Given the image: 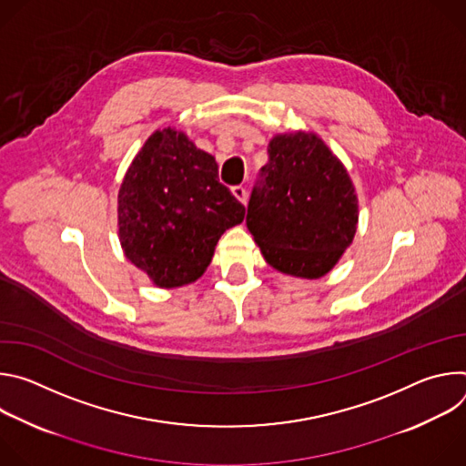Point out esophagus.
Returning <instances> with one entry per match:
<instances>
[{"instance_id": "34e87169", "label": "esophagus", "mask_w": 466, "mask_h": 466, "mask_svg": "<svg viewBox=\"0 0 466 466\" xmlns=\"http://www.w3.org/2000/svg\"><path fill=\"white\" fill-rule=\"evenodd\" d=\"M232 193L241 205H247V191L243 186H232Z\"/></svg>"}]
</instances>
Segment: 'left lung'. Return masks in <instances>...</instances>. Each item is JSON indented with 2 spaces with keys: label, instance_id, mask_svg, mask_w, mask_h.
Wrapping results in <instances>:
<instances>
[{
  "label": "left lung",
  "instance_id": "obj_1",
  "mask_svg": "<svg viewBox=\"0 0 466 466\" xmlns=\"http://www.w3.org/2000/svg\"><path fill=\"white\" fill-rule=\"evenodd\" d=\"M254 187L247 228L279 273L317 280L352 245L360 205L343 162L311 130L275 135Z\"/></svg>",
  "mask_w": 466,
  "mask_h": 466
}]
</instances>
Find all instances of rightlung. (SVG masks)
<instances>
[{"label": "right lung", "mask_w": 466, "mask_h": 466, "mask_svg": "<svg viewBox=\"0 0 466 466\" xmlns=\"http://www.w3.org/2000/svg\"><path fill=\"white\" fill-rule=\"evenodd\" d=\"M245 207L219 182L216 158L175 127L155 130L117 191V236L125 258L162 289L201 279L223 232Z\"/></svg>", "instance_id": "right-lung-1"}]
</instances>
